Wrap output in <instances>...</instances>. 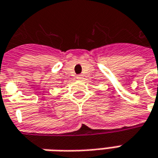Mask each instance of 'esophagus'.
Returning <instances> with one entry per match:
<instances>
[{"mask_svg":"<svg viewBox=\"0 0 158 158\" xmlns=\"http://www.w3.org/2000/svg\"><path fill=\"white\" fill-rule=\"evenodd\" d=\"M77 79H78V80H81V79H82V76H81V75H78L77 77Z\"/></svg>","mask_w":158,"mask_h":158,"instance_id":"obj_1","label":"esophagus"}]
</instances>
